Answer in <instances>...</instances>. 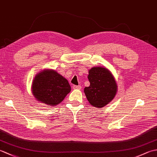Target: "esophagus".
<instances>
[{"label":"esophagus","instance_id":"34e87169","mask_svg":"<svg viewBox=\"0 0 157 157\" xmlns=\"http://www.w3.org/2000/svg\"><path fill=\"white\" fill-rule=\"evenodd\" d=\"M73 88L75 90H80L82 88L81 86H73Z\"/></svg>","mask_w":157,"mask_h":157}]
</instances>
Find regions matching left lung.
I'll use <instances>...</instances> for the list:
<instances>
[{"label":"left lung","mask_w":157,"mask_h":157,"mask_svg":"<svg viewBox=\"0 0 157 157\" xmlns=\"http://www.w3.org/2000/svg\"><path fill=\"white\" fill-rule=\"evenodd\" d=\"M89 87L84 93L92 106L101 108L111 102L117 92V84L111 72L105 67H94L88 71Z\"/></svg>","instance_id":"1"}]
</instances>
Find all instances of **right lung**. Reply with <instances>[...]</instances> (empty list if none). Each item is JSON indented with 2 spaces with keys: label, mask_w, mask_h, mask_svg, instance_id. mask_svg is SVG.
Segmentation results:
<instances>
[{
  "label": "right lung",
  "mask_w": 157,
  "mask_h": 157,
  "mask_svg": "<svg viewBox=\"0 0 157 157\" xmlns=\"http://www.w3.org/2000/svg\"><path fill=\"white\" fill-rule=\"evenodd\" d=\"M71 91L67 79L53 69L38 72L33 79L32 92L38 102L55 106L61 103Z\"/></svg>",
  "instance_id": "1"
}]
</instances>
